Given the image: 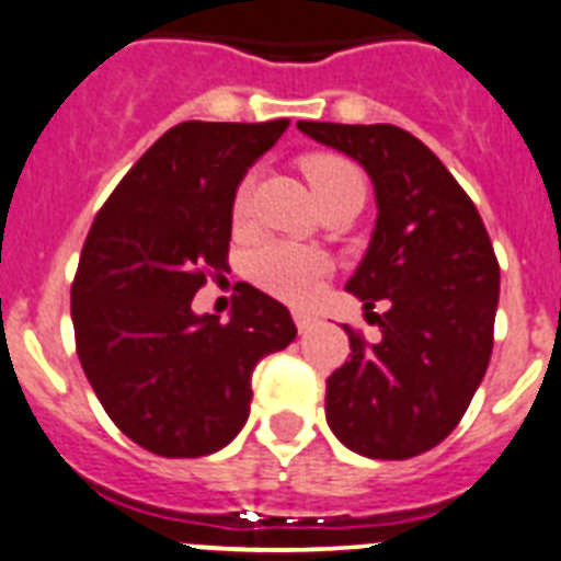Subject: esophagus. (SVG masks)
Masks as SVG:
<instances>
[{"label": "esophagus", "instance_id": "1", "mask_svg": "<svg viewBox=\"0 0 561 561\" xmlns=\"http://www.w3.org/2000/svg\"><path fill=\"white\" fill-rule=\"evenodd\" d=\"M293 321H296V327H299V332H307L312 324H316V316L307 310H293Z\"/></svg>", "mask_w": 561, "mask_h": 561}]
</instances>
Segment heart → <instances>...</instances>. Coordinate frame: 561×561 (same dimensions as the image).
<instances>
[{
	"mask_svg": "<svg viewBox=\"0 0 561 561\" xmlns=\"http://www.w3.org/2000/svg\"><path fill=\"white\" fill-rule=\"evenodd\" d=\"M305 175L318 201L343 186L363 184L360 173L341 156L318 153L305 159ZM251 198V181H243L234 195V215H245ZM330 271V260L321 251L293 243H265L249 256V274L262 290L287 301H307Z\"/></svg>",
	"mask_w": 561,
	"mask_h": 561,
	"instance_id": "1",
	"label": "heart"
}]
</instances>
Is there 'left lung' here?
<instances>
[{"label": "left lung", "mask_w": 561, "mask_h": 561, "mask_svg": "<svg viewBox=\"0 0 561 561\" xmlns=\"http://www.w3.org/2000/svg\"><path fill=\"white\" fill-rule=\"evenodd\" d=\"M350 156L375 186L377 220L346 290L375 310L382 337L327 380V425L366 458H413L450 436L489 355L501 268L476 204L416 136L397 125L299 123Z\"/></svg>", "instance_id": "obj_1"}]
</instances>
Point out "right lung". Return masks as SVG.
I'll list each match as a JSON object with an SVG mask.
<instances>
[{
	"mask_svg": "<svg viewBox=\"0 0 561 561\" xmlns=\"http://www.w3.org/2000/svg\"><path fill=\"white\" fill-rule=\"evenodd\" d=\"M287 125H175L85 237L72 285L80 366L114 425L156 456L226 447L249 419L254 366L296 337L290 310L251 285L226 324L193 310L206 274L226 271L237 186Z\"/></svg>",
	"mask_w": 561,
	"mask_h": 561,
	"instance_id": "obj_1",
	"label": "right lung"
}]
</instances>
